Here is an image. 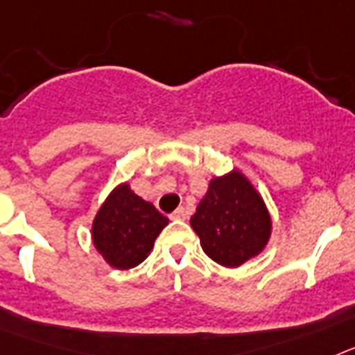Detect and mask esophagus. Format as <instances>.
<instances>
[{
	"mask_svg": "<svg viewBox=\"0 0 355 355\" xmlns=\"http://www.w3.org/2000/svg\"><path fill=\"white\" fill-rule=\"evenodd\" d=\"M187 218V211L184 207H178L177 211L171 214V220H186Z\"/></svg>",
	"mask_w": 355,
	"mask_h": 355,
	"instance_id": "34e87169",
	"label": "esophagus"
}]
</instances>
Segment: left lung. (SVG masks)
<instances>
[{
    "label": "left lung",
    "instance_id": "obj_1",
    "mask_svg": "<svg viewBox=\"0 0 355 355\" xmlns=\"http://www.w3.org/2000/svg\"><path fill=\"white\" fill-rule=\"evenodd\" d=\"M191 227L203 252L225 268L241 266L261 254L271 236L266 203L239 169L209 182Z\"/></svg>",
    "mask_w": 355,
    "mask_h": 355
}]
</instances>
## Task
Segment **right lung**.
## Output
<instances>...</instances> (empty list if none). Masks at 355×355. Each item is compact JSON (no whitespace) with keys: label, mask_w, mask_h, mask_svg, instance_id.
Listing matches in <instances>:
<instances>
[{"label":"right lung","mask_w":355,"mask_h":355,"mask_svg":"<svg viewBox=\"0 0 355 355\" xmlns=\"http://www.w3.org/2000/svg\"><path fill=\"white\" fill-rule=\"evenodd\" d=\"M169 220L153 203L119 184L112 189L92 221V243L112 268L128 270L150 255L160 230Z\"/></svg>","instance_id":"right-lung-1"}]
</instances>
